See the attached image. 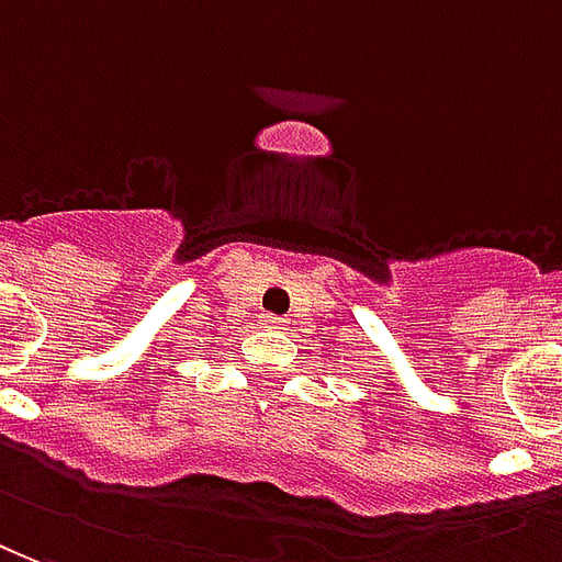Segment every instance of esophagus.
<instances>
[{
    "label": "esophagus",
    "instance_id": "1",
    "mask_svg": "<svg viewBox=\"0 0 562 562\" xmlns=\"http://www.w3.org/2000/svg\"><path fill=\"white\" fill-rule=\"evenodd\" d=\"M263 326L266 329H284L286 321L284 317H276V314H263Z\"/></svg>",
    "mask_w": 562,
    "mask_h": 562
}]
</instances>
